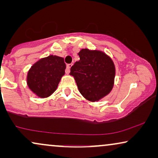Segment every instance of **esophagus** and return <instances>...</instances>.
<instances>
[{"instance_id": "esophagus-1", "label": "esophagus", "mask_w": 158, "mask_h": 158, "mask_svg": "<svg viewBox=\"0 0 158 158\" xmlns=\"http://www.w3.org/2000/svg\"><path fill=\"white\" fill-rule=\"evenodd\" d=\"M73 66V64H67V68H66V70H65V73H67V74H69L70 72V68L71 67Z\"/></svg>"}]
</instances>
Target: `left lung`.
<instances>
[{
    "instance_id": "left-lung-1",
    "label": "left lung",
    "mask_w": 158,
    "mask_h": 158,
    "mask_svg": "<svg viewBox=\"0 0 158 158\" xmlns=\"http://www.w3.org/2000/svg\"><path fill=\"white\" fill-rule=\"evenodd\" d=\"M80 60L71 67L78 90L85 99L96 102L107 96L114 87L116 68L113 60L101 50L82 49Z\"/></svg>"
}]
</instances>
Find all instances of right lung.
I'll list each match as a JSON object with an SVG mask.
<instances>
[{"label":"right lung","instance_id":"obj_1","mask_svg":"<svg viewBox=\"0 0 158 158\" xmlns=\"http://www.w3.org/2000/svg\"><path fill=\"white\" fill-rule=\"evenodd\" d=\"M65 68L63 57L52 55L42 58L28 71V87L36 96L47 98L57 90Z\"/></svg>","mask_w":158,"mask_h":158}]
</instances>
